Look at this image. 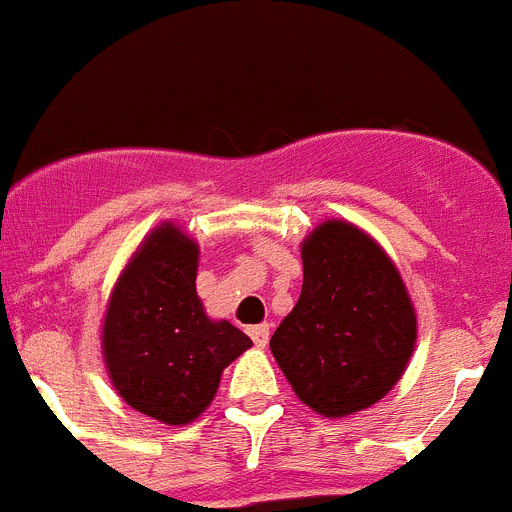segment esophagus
Returning a JSON list of instances; mask_svg holds the SVG:
<instances>
[{
    "label": "esophagus",
    "mask_w": 512,
    "mask_h": 512,
    "mask_svg": "<svg viewBox=\"0 0 512 512\" xmlns=\"http://www.w3.org/2000/svg\"><path fill=\"white\" fill-rule=\"evenodd\" d=\"M248 336L253 338V343L259 348H264L269 343V323H261V325H251L248 328Z\"/></svg>",
    "instance_id": "esophagus-1"
}]
</instances>
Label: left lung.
Wrapping results in <instances>:
<instances>
[{
  "label": "left lung",
  "instance_id": "8db88e82",
  "mask_svg": "<svg viewBox=\"0 0 512 512\" xmlns=\"http://www.w3.org/2000/svg\"><path fill=\"white\" fill-rule=\"evenodd\" d=\"M300 253V300L274 330L271 354L307 408L346 418L400 382L418 315L395 261L354 223L325 220Z\"/></svg>",
  "mask_w": 512,
  "mask_h": 512
}]
</instances>
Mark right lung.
<instances>
[{
	"label": "right lung",
	"mask_w": 512,
	"mask_h": 512,
	"mask_svg": "<svg viewBox=\"0 0 512 512\" xmlns=\"http://www.w3.org/2000/svg\"><path fill=\"white\" fill-rule=\"evenodd\" d=\"M197 266V241L164 220L120 271L102 320L112 387L130 408L166 425L200 418L225 366L251 348L243 330L205 312Z\"/></svg>",
	"instance_id": "add662e5"
}]
</instances>
